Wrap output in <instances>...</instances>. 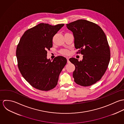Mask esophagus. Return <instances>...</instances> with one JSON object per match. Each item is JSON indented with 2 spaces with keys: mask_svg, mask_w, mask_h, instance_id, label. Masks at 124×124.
<instances>
[{
  "mask_svg": "<svg viewBox=\"0 0 124 124\" xmlns=\"http://www.w3.org/2000/svg\"><path fill=\"white\" fill-rule=\"evenodd\" d=\"M66 59L67 60V63H69L70 62H69V57H66Z\"/></svg>",
  "mask_w": 124,
  "mask_h": 124,
  "instance_id": "1",
  "label": "esophagus"
}]
</instances>
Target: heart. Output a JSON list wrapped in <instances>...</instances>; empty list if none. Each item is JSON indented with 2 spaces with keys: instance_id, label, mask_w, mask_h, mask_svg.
<instances>
[{
  "instance_id": "1",
  "label": "heart",
  "mask_w": 124,
  "mask_h": 124,
  "mask_svg": "<svg viewBox=\"0 0 124 124\" xmlns=\"http://www.w3.org/2000/svg\"><path fill=\"white\" fill-rule=\"evenodd\" d=\"M60 53L63 55H67L69 53V51L66 49H62L60 51Z\"/></svg>"
}]
</instances>
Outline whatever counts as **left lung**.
<instances>
[{"label": "left lung", "mask_w": 124, "mask_h": 124, "mask_svg": "<svg viewBox=\"0 0 124 124\" xmlns=\"http://www.w3.org/2000/svg\"><path fill=\"white\" fill-rule=\"evenodd\" d=\"M66 27L73 33L75 48L83 55L82 61L69 59L75 67L74 81L83 86L92 85L101 79L109 63L110 50L106 35L98 25L85 19L67 24Z\"/></svg>", "instance_id": "left-lung-1"}]
</instances>
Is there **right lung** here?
Instances as JSON below:
<instances>
[{
    "instance_id": "right-lung-1",
    "label": "right lung",
    "mask_w": 124,
    "mask_h": 124,
    "mask_svg": "<svg viewBox=\"0 0 124 124\" xmlns=\"http://www.w3.org/2000/svg\"><path fill=\"white\" fill-rule=\"evenodd\" d=\"M64 24L52 26L40 23L26 31L16 50L18 69L33 87L47 91L57 85L60 73L67 63L63 56L47 59V50L53 47V37Z\"/></svg>"
}]
</instances>
